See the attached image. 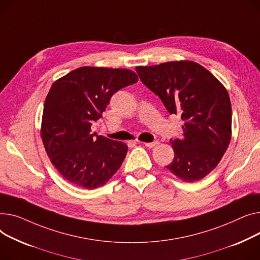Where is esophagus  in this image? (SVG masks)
<instances>
[{
    "instance_id": "esophagus-1",
    "label": "esophagus",
    "mask_w": 260,
    "mask_h": 260,
    "mask_svg": "<svg viewBox=\"0 0 260 260\" xmlns=\"http://www.w3.org/2000/svg\"><path fill=\"white\" fill-rule=\"evenodd\" d=\"M159 143L158 142H152V143H144V145L146 146V147H148V148H154L155 146H157Z\"/></svg>"
}]
</instances>
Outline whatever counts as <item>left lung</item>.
Listing matches in <instances>:
<instances>
[{
    "mask_svg": "<svg viewBox=\"0 0 260 260\" xmlns=\"http://www.w3.org/2000/svg\"><path fill=\"white\" fill-rule=\"evenodd\" d=\"M143 84L170 114L184 120L181 139H171L174 158L166 166L185 181L208 175L231 141L232 108L228 91L206 68L191 60L136 67Z\"/></svg>",
    "mask_w": 260,
    "mask_h": 260,
    "instance_id": "left-lung-1",
    "label": "left lung"
}]
</instances>
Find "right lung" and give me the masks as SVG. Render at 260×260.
Returning <instances> with one entry per match:
<instances>
[{
	"instance_id": "add662e5",
	"label": "right lung",
	"mask_w": 260,
	"mask_h": 260,
	"mask_svg": "<svg viewBox=\"0 0 260 260\" xmlns=\"http://www.w3.org/2000/svg\"><path fill=\"white\" fill-rule=\"evenodd\" d=\"M139 81L127 69L81 67L60 78L46 98L42 140L55 169L76 187L105 185L123 164L128 147L91 126L102 117L112 95Z\"/></svg>"
}]
</instances>
